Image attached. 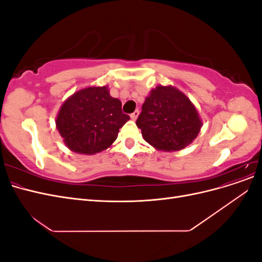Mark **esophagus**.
I'll return each instance as SVG.
<instances>
[{
	"instance_id": "esophagus-1",
	"label": "esophagus",
	"mask_w": 262,
	"mask_h": 262,
	"mask_svg": "<svg viewBox=\"0 0 262 262\" xmlns=\"http://www.w3.org/2000/svg\"><path fill=\"white\" fill-rule=\"evenodd\" d=\"M139 114H140V112H139L138 109H137L136 112H134V113H132V114L130 115V117H131L132 120H136V119H137V118H138V116H139Z\"/></svg>"
}]
</instances>
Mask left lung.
Here are the masks:
<instances>
[{
  "instance_id": "obj_1",
  "label": "left lung",
  "mask_w": 262,
  "mask_h": 262,
  "mask_svg": "<svg viewBox=\"0 0 262 262\" xmlns=\"http://www.w3.org/2000/svg\"><path fill=\"white\" fill-rule=\"evenodd\" d=\"M137 125L147 143L172 152L191 143L202 122L185 94L171 86H157L142 106Z\"/></svg>"
}]
</instances>
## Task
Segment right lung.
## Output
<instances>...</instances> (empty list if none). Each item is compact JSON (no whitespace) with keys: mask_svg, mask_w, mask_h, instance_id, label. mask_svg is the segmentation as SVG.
<instances>
[{"mask_svg":"<svg viewBox=\"0 0 262 262\" xmlns=\"http://www.w3.org/2000/svg\"><path fill=\"white\" fill-rule=\"evenodd\" d=\"M121 106L120 100L110 96L107 86L87 87L62 105L55 124L71 150L96 154L114 143L119 129L130 119Z\"/></svg>","mask_w":262,"mask_h":262,"instance_id":"add662e5","label":"right lung"}]
</instances>
